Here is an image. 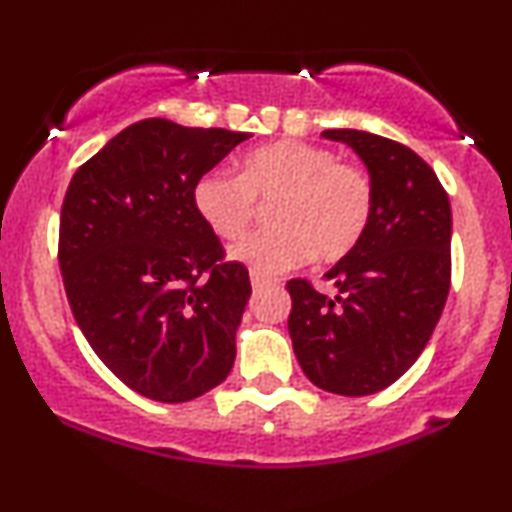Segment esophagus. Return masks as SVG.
Instances as JSON below:
<instances>
[{"label":"esophagus","instance_id":"34e87169","mask_svg":"<svg viewBox=\"0 0 512 512\" xmlns=\"http://www.w3.org/2000/svg\"><path fill=\"white\" fill-rule=\"evenodd\" d=\"M250 283H252V288H255V291H262V288L272 286V281H269V279H264V276L255 274V272L250 274Z\"/></svg>","mask_w":512,"mask_h":512}]
</instances>
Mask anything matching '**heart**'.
<instances>
[{
    "label": "heart",
    "mask_w": 512,
    "mask_h": 512,
    "mask_svg": "<svg viewBox=\"0 0 512 512\" xmlns=\"http://www.w3.org/2000/svg\"><path fill=\"white\" fill-rule=\"evenodd\" d=\"M274 196L276 226L252 233L229 252L233 262L262 276L288 272L312 255L341 260L360 243L372 219L374 193L365 171L298 140L248 152L238 176L202 174L193 186V207L209 231L236 240L248 231L257 200Z\"/></svg>",
    "instance_id": "1"
}]
</instances>
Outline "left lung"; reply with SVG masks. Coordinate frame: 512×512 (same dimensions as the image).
Masks as SVG:
<instances>
[{
	"mask_svg": "<svg viewBox=\"0 0 512 512\" xmlns=\"http://www.w3.org/2000/svg\"><path fill=\"white\" fill-rule=\"evenodd\" d=\"M367 166L372 219L360 243L326 281H288V331L305 377L338 396H369L403 377L427 346L451 288V202L434 169L410 147L381 135L334 128Z\"/></svg>",
	"mask_w": 512,
	"mask_h": 512,
	"instance_id": "obj_1",
	"label": "left lung"
}]
</instances>
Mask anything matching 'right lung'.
<instances>
[{"instance_id": "1", "label": "right lung", "mask_w": 512, "mask_h": 512, "mask_svg": "<svg viewBox=\"0 0 512 512\" xmlns=\"http://www.w3.org/2000/svg\"><path fill=\"white\" fill-rule=\"evenodd\" d=\"M250 133L143 119L73 174L59 267L73 317L128 389L186 403L229 377L248 269L221 262L193 186Z\"/></svg>"}]
</instances>
